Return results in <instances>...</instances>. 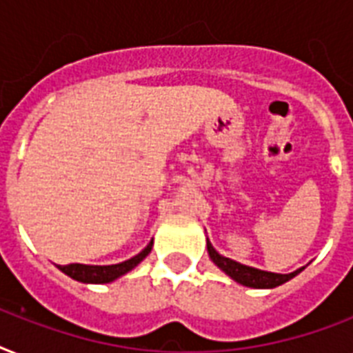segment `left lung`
Returning a JSON list of instances; mask_svg holds the SVG:
<instances>
[{
	"label": "left lung",
	"instance_id": "left-lung-1",
	"mask_svg": "<svg viewBox=\"0 0 353 353\" xmlns=\"http://www.w3.org/2000/svg\"><path fill=\"white\" fill-rule=\"evenodd\" d=\"M207 251H209L210 260H212L223 273L229 274V276H231L234 282H238V284L245 285V288H252V290H273L276 285L285 284L288 280H291L293 276H296L301 271L306 269V265H304V268H299L296 271H293V273L282 274L251 268V265H245V263L236 262V260H231V258L220 254V252L212 247L209 238H207Z\"/></svg>",
	"mask_w": 353,
	"mask_h": 353
}]
</instances>
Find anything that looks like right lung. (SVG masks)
Wrapping results in <instances>:
<instances>
[{"instance_id": "1", "label": "right lung", "mask_w": 353, "mask_h": 353, "mask_svg": "<svg viewBox=\"0 0 353 353\" xmlns=\"http://www.w3.org/2000/svg\"><path fill=\"white\" fill-rule=\"evenodd\" d=\"M154 247V240L144 247L143 251L132 256L130 260H124L121 263H113V265H85V263H69V265H57L63 274H68L77 282H84V284H110L113 280L121 279L122 274L130 273L133 268H137L139 263L143 262L144 258L148 256L150 251Z\"/></svg>"}]
</instances>
